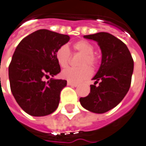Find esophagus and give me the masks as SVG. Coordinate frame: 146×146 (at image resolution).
<instances>
[{"label": "esophagus", "mask_w": 146, "mask_h": 146, "mask_svg": "<svg viewBox=\"0 0 146 146\" xmlns=\"http://www.w3.org/2000/svg\"><path fill=\"white\" fill-rule=\"evenodd\" d=\"M67 85L68 86H71V87H78V84H73V83L69 82V81H67Z\"/></svg>", "instance_id": "obj_1"}]
</instances>
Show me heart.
Segmentation results:
<instances>
[{"label":"heart","mask_w":146,"mask_h":146,"mask_svg":"<svg viewBox=\"0 0 146 146\" xmlns=\"http://www.w3.org/2000/svg\"><path fill=\"white\" fill-rule=\"evenodd\" d=\"M75 52L83 54L80 62V67H70L62 71V79L69 82L77 84L88 79L92 75V68H96L98 65V58L94 54L95 47L92 44L86 40H80L72 45ZM55 58L61 67L65 68L69 65L71 60V51L66 46H62L55 53Z\"/></svg>","instance_id":"heart-1"}]
</instances>
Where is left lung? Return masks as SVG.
I'll list each match as a JSON object with an SVG mask.
<instances>
[{"label":"left lung","instance_id":"1","mask_svg":"<svg viewBox=\"0 0 146 146\" xmlns=\"http://www.w3.org/2000/svg\"><path fill=\"white\" fill-rule=\"evenodd\" d=\"M84 38L98 42L102 60L92 79L96 82L90 85V93L80 99V104L90 112L104 113L116 107L129 92L133 72V59L125 44L112 34L100 32L84 35Z\"/></svg>","mask_w":146,"mask_h":146}]
</instances>
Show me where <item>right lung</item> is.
Returning <instances> with one entry per match:
<instances>
[{
    "mask_svg": "<svg viewBox=\"0 0 146 146\" xmlns=\"http://www.w3.org/2000/svg\"><path fill=\"white\" fill-rule=\"evenodd\" d=\"M69 40L66 34L39 30L17 46L9 66L10 89L17 103L30 116H46L57 109L66 80L44 79L61 71L55 53Z\"/></svg>",
    "mask_w": 146,
    "mask_h": 146,
    "instance_id": "right-lung-1",
    "label": "right lung"
}]
</instances>
